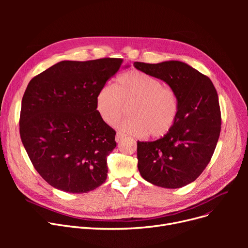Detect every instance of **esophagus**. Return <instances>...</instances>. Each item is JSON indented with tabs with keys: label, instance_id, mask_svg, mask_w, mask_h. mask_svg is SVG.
Returning <instances> with one entry per match:
<instances>
[{
	"label": "esophagus",
	"instance_id": "1",
	"mask_svg": "<svg viewBox=\"0 0 248 248\" xmlns=\"http://www.w3.org/2000/svg\"><path fill=\"white\" fill-rule=\"evenodd\" d=\"M124 138H125V136H124L123 133L117 132V133H116V136H115V140H116L117 142H119V141L123 140Z\"/></svg>",
	"mask_w": 248,
	"mask_h": 248
}]
</instances>
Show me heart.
<instances>
[{"instance_id":"b5f03b06","label":"heart","mask_w":248,"mask_h":248,"mask_svg":"<svg viewBox=\"0 0 248 248\" xmlns=\"http://www.w3.org/2000/svg\"><path fill=\"white\" fill-rule=\"evenodd\" d=\"M96 110L102 121L114 124L125 113L132 116L120 127L126 134L161 138L175 125L180 111L176 91L140 70H131L116 78L114 86L106 84L97 93Z\"/></svg>"}]
</instances>
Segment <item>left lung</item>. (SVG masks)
I'll return each mask as SVG.
<instances>
[{
	"label": "left lung",
	"mask_w": 248,
	"mask_h": 248,
	"mask_svg": "<svg viewBox=\"0 0 248 248\" xmlns=\"http://www.w3.org/2000/svg\"><path fill=\"white\" fill-rule=\"evenodd\" d=\"M134 66L165 81L179 97L173 128L155 141L138 140L140 176L163 188L176 189L196 180L209 164L221 131L217 91L209 77L181 61Z\"/></svg>",
	"instance_id": "left-lung-1"
}]
</instances>
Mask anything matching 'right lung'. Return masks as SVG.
Listing matches in <instances>:
<instances>
[{
	"label": "right lung",
	"mask_w": 248,
	"mask_h": 248,
	"mask_svg": "<svg viewBox=\"0 0 248 248\" xmlns=\"http://www.w3.org/2000/svg\"><path fill=\"white\" fill-rule=\"evenodd\" d=\"M123 61H61L32 78L26 88L21 140L36 171L52 187L80 194L107 180L115 131L102 121L95 99Z\"/></svg>",
	"instance_id": "1"
}]
</instances>
